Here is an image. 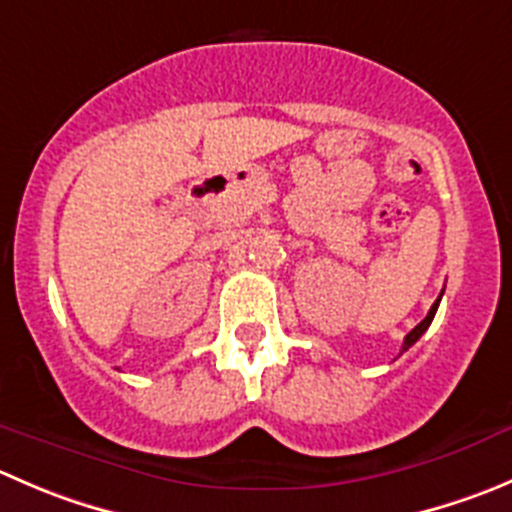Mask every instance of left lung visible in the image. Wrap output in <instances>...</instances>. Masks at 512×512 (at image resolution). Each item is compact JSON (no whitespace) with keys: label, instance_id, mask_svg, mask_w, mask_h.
I'll use <instances>...</instances> for the list:
<instances>
[{"label":"left lung","instance_id":"1","mask_svg":"<svg viewBox=\"0 0 512 512\" xmlns=\"http://www.w3.org/2000/svg\"><path fill=\"white\" fill-rule=\"evenodd\" d=\"M440 297H443V292H440ZM440 297H438V300H435V302H433V307H430V312H428V315H425V320H423V322H420V325H418V327H413V330H410V332H408V335H405V342H403V352H405V350H408V347H413V345H415V342H418V340H420V335H423V332H425V330H428V327H430V322H433V317H435V312H438V305H440Z\"/></svg>","mask_w":512,"mask_h":512}]
</instances>
